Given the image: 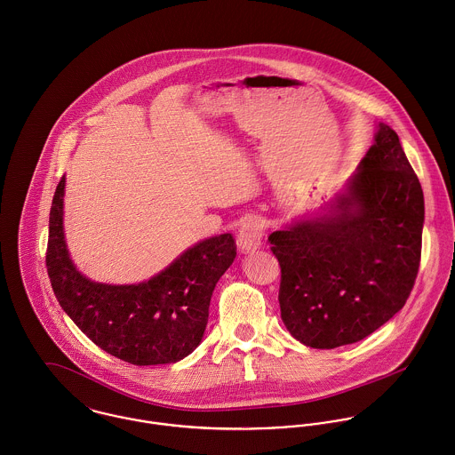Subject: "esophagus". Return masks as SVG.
I'll list each match as a JSON object with an SVG mask.
<instances>
[{
  "mask_svg": "<svg viewBox=\"0 0 455 455\" xmlns=\"http://www.w3.org/2000/svg\"><path fill=\"white\" fill-rule=\"evenodd\" d=\"M264 237V223L259 218H248L237 234V248L241 253H251L260 248Z\"/></svg>",
  "mask_w": 455,
  "mask_h": 455,
  "instance_id": "esophagus-1",
  "label": "esophagus"
}]
</instances>
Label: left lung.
Wrapping results in <instances>:
<instances>
[{"label": "left lung", "mask_w": 455, "mask_h": 455, "mask_svg": "<svg viewBox=\"0 0 455 455\" xmlns=\"http://www.w3.org/2000/svg\"><path fill=\"white\" fill-rule=\"evenodd\" d=\"M422 228V186L397 133L378 123L343 189L269 235L288 332L306 347L331 350L387 323L415 284Z\"/></svg>", "instance_id": "left-lung-1"}]
</instances>
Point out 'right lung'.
Wrapping results in <instances>:
<instances>
[{"label":"right lung","instance_id":"right-lung-1","mask_svg":"<svg viewBox=\"0 0 455 455\" xmlns=\"http://www.w3.org/2000/svg\"><path fill=\"white\" fill-rule=\"evenodd\" d=\"M65 176L56 188L47 274L60 306L107 354L135 365L180 363L202 341L216 283L237 251L232 234L204 239L135 284L98 283L70 259L63 228Z\"/></svg>","mask_w":455,"mask_h":455}]
</instances>
